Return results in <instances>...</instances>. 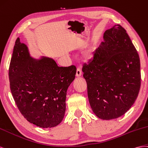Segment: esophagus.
Here are the masks:
<instances>
[{
  "label": "esophagus",
  "mask_w": 148,
  "mask_h": 148,
  "mask_svg": "<svg viewBox=\"0 0 148 148\" xmlns=\"http://www.w3.org/2000/svg\"><path fill=\"white\" fill-rule=\"evenodd\" d=\"M81 75H82V71L81 69L78 67V68L77 69V71H76V76L80 77V76H81Z\"/></svg>",
  "instance_id": "esophagus-1"
}]
</instances>
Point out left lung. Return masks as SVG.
<instances>
[{
	"label": "left lung",
	"mask_w": 148,
	"mask_h": 148,
	"mask_svg": "<svg viewBox=\"0 0 148 148\" xmlns=\"http://www.w3.org/2000/svg\"><path fill=\"white\" fill-rule=\"evenodd\" d=\"M82 72L90 105L99 119H117L134 103L141 86L140 61L121 25L105 32L103 41Z\"/></svg>",
	"instance_id": "left-lung-1"
}]
</instances>
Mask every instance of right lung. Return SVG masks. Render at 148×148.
Here are the masks:
<instances>
[{
  "instance_id": "add662e5",
  "label": "right lung",
  "mask_w": 148,
  "mask_h": 148,
  "mask_svg": "<svg viewBox=\"0 0 148 148\" xmlns=\"http://www.w3.org/2000/svg\"><path fill=\"white\" fill-rule=\"evenodd\" d=\"M76 67H59L53 59L30 56L18 38L10 63L8 76L15 102L29 123L41 128L54 127L64 116L67 90Z\"/></svg>"
}]
</instances>
